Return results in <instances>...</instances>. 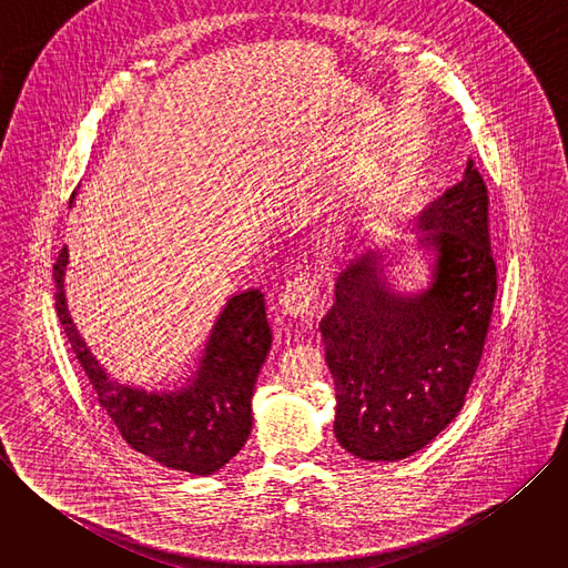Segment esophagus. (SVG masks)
Returning a JSON list of instances; mask_svg holds the SVG:
<instances>
[{
	"mask_svg": "<svg viewBox=\"0 0 568 568\" xmlns=\"http://www.w3.org/2000/svg\"><path fill=\"white\" fill-rule=\"evenodd\" d=\"M281 307L285 314L292 316H307L316 310L318 303V283L310 274H298L292 281H287L283 294H281Z\"/></svg>",
	"mask_w": 568,
	"mask_h": 568,
	"instance_id": "esophagus-1",
	"label": "esophagus"
}]
</instances>
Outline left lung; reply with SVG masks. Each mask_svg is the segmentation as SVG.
<instances>
[{"label":"left lung","instance_id":"8db88e82","mask_svg":"<svg viewBox=\"0 0 568 568\" xmlns=\"http://www.w3.org/2000/svg\"><path fill=\"white\" fill-rule=\"evenodd\" d=\"M488 211V186L469 161L420 215L423 240L438 252L425 294L388 292L371 254L337 278L318 328L337 390L335 436L357 458H407L460 412L497 298Z\"/></svg>","mask_w":568,"mask_h":568}]
</instances>
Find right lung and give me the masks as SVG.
Wrapping results in <instances>:
<instances>
[{
    "label": "right lung",
    "mask_w": 568,
    "mask_h": 568,
    "mask_svg": "<svg viewBox=\"0 0 568 568\" xmlns=\"http://www.w3.org/2000/svg\"><path fill=\"white\" fill-rule=\"evenodd\" d=\"M67 247L53 263L55 312L64 337L83 366L101 407L128 445L171 469L213 474L252 434V395L272 348L265 294L233 296L211 333L195 382L178 393H145L112 382L90 355L67 312L62 276Z\"/></svg>",
    "instance_id": "1"
}]
</instances>
